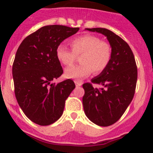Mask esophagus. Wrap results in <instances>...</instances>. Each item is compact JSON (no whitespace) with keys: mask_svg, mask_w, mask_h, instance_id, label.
I'll list each match as a JSON object with an SVG mask.
<instances>
[{"mask_svg":"<svg viewBox=\"0 0 153 153\" xmlns=\"http://www.w3.org/2000/svg\"><path fill=\"white\" fill-rule=\"evenodd\" d=\"M74 83H75V84L76 87H80V86L83 84L82 81H80V80H75V81H74Z\"/></svg>","mask_w":153,"mask_h":153,"instance_id":"obj_1","label":"esophagus"}]
</instances>
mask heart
Segmentation results:
<instances>
[{"label":"heart","instance_id":"obj_1","mask_svg":"<svg viewBox=\"0 0 153 153\" xmlns=\"http://www.w3.org/2000/svg\"><path fill=\"white\" fill-rule=\"evenodd\" d=\"M72 50L62 44L57 47L56 54L58 60L65 66H71L80 56L81 63L70 66L65 70L66 78L80 79L94 72L99 74L105 70L110 63L112 48L110 43L100 41L98 37L92 35H84L72 39L70 42Z\"/></svg>","mask_w":153,"mask_h":153}]
</instances>
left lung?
Masks as SVG:
<instances>
[{
    "label": "left lung",
    "mask_w": 153,
    "mask_h": 153,
    "mask_svg": "<svg viewBox=\"0 0 153 153\" xmlns=\"http://www.w3.org/2000/svg\"><path fill=\"white\" fill-rule=\"evenodd\" d=\"M86 30L103 34L112 48L108 67L91 79L92 83L103 85L104 88H94L91 83L83 84L85 114L94 124L106 127L121 118L132 100L138 77L136 62L128 43L113 32L103 28Z\"/></svg>",
    "instance_id": "8db88e82"
}]
</instances>
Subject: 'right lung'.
Here are the masks:
<instances>
[{"mask_svg": "<svg viewBox=\"0 0 153 153\" xmlns=\"http://www.w3.org/2000/svg\"><path fill=\"white\" fill-rule=\"evenodd\" d=\"M79 29L44 26L27 36L18 47L12 66L14 94L22 110L34 123L49 125L62 116L65 101L76 86L70 79L51 83L63 73L56 51L64 39Z\"/></svg>", "mask_w": 153, "mask_h": 153, "instance_id": "add662e5", "label": "right lung"}]
</instances>
